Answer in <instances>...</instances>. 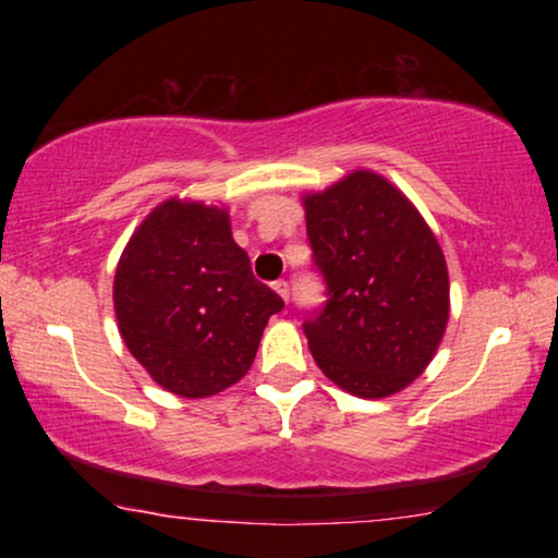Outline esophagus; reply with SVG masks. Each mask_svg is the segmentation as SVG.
<instances>
[{"instance_id": "obj_1", "label": "esophagus", "mask_w": 558, "mask_h": 558, "mask_svg": "<svg viewBox=\"0 0 558 558\" xmlns=\"http://www.w3.org/2000/svg\"><path fill=\"white\" fill-rule=\"evenodd\" d=\"M274 292H277L281 300L284 302H289V284L284 279H279V281H274Z\"/></svg>"}]
</instances>
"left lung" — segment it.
Segmentation results:
<instances>
[{"instance_id": "left-lung-1", "label": "left lung", "mask_w": 558, "mask_h": 558, "mask_svg": "<svg viewBox=\"0 0 558 558\" xmlns=\"http://www.w3.org/2000/svg\"><path fill=\"white\" fill-rule=\"evenodd\" d=\"M327 302L304 323L312 357L342 391L386 399L432 363L449 319V274L422 213L393 182L353 170L304 193Z\"/></svg>"}]
</instances>
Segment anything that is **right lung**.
I'll return each instance as SVG.
<instances>
[{"label":"right lung","instance_id":"right-lung-1","mask_svg":"<svg viewBox=\"0 0 558 558\" xmlns=\"http://www.w3.org/2000/svg\"><path fill=\"white\" fill-rule=\"evenodd\" d=\"M281 307V296L254 277L218 203H159L113 274L121 340L155 384L182 399L239 384Z\"/></svg>","mask_w":558,"mask_h":558}]
</instances>
